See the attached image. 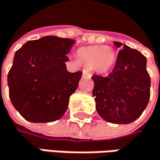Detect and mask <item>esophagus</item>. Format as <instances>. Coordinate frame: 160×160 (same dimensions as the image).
I'll return each mask as SVG.
<instances>
[{
  "mask_svg": "<svg viewBox=\"0 0 160 160\" xmlns=\"http://www.w3.org/2000/svg\"><path fill=\"white\" fill-rule=\"evenodd\" d=\"M83 76H85V77H88V78H90L91 77V73L87 70V69H83Z\"/></svg>",
  "mask_w": 160,
  "mask_h": 160,
  "instance_id": "1",
  "label": "esophagus"
}]
</instances>
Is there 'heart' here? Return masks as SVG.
Instances as JSON below:
<instances>
[{"instance_id":"1","label":"heart","mask_w":160,"mask_h":160,"mask_svg":"<svg viewBox=\"0 0 160 160\" xmlns=\"http://www.w3.org/2000/svg\"><path fill=\"white\" fill-rule=\"evenodd\" d=\"M77 57L86 66L98 73L107 72L116 62V53L110 46L82 47L77 51Z\"/></svg>"}]
</instances>
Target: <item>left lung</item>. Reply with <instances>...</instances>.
I'll list each match as a JSON object with an SVG mask.
<instances>
[{"mask_svg":"<svg viewBox=\"0 0 160 160\" xmlns=\"http://www.w3.org/2000/svg\"><path fill=\"white\" fill-rule=\"evenodd\" d=\"M117 47L120 42H115ZM93 96L98 115L108 122L128 124L138 118L150 98V75L146 58L127 45L118 51L112 72L92 76Z\"/></svg>","mask_w":160,"mask_h":160,"instance_id":"left-lung-1","label":"left lung"}]
</instances>
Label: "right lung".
<instances>
[{
	"label": "right lung",
	"mask_w": 160,
	"mask_h": 160,
	"mask_svg": "<svg viewBox=\"0 0 160 160\" xmlns=\"http://www.w3.org/2000/svg\"><path fill=\"white\" fill-rule=\"evenodd\" d=\"M75 40L47 36L28 41L16 51L7 75L9 98L31 122H51L63 116L82 71L70 73L66 56Z\"/></svg>",
	"instance_id": "add662e5"
}]
</instances>
